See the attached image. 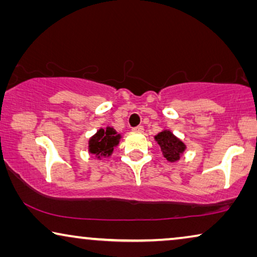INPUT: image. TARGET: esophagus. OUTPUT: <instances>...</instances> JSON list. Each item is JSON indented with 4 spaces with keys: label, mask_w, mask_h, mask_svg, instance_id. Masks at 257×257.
<instances>
[{
    "label": "esophagus",
    "mask_w": 257,
    "mask_h": 257,
    "mask_svg": "<svg viewBox=\"0 0 257 257\" xmlns=\"http://www.w3.org/2000/svg\"><path fill=\"white\" fill-rule=\"evenodd\" d=\"M133 131H136V132H143V131H144V126H142V125L136 126V127H133Z\"/></svg>",
    "instance_id": "obj_1"
}]
</instances>
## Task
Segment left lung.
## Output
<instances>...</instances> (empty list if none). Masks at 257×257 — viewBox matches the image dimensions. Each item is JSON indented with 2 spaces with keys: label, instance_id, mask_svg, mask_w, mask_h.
Returning a JSON list of instances; mask_svg holds the SVG:
<instances>
[{
  "label": "left lung",
  "instance_id": "1",
  "mask_svg": "<svg viewBox=\"0 0 257 257\" xmlns=\"http://www.w3.org/2000/svg\"><path fill=\"white\" fill-rule=\"evenodd\" d=\"M156 139L161 147V151H163V156L168 161L178 160L180 158L181 153L185 151L184 143L180 142L170 131L160 132L156 137Z\"/></svg>",
  "mask_w": 257,
  "mask_h": 257
}]
</instances>
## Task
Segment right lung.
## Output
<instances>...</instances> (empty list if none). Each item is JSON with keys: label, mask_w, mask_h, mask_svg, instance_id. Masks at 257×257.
Instances as JSON below:
<instances>
[{"label": "right lung", "mask_w": 257, "mask_h": 257, "mask_svg": "<svg viewBox=\"0 0 257 257\" xmlns=\"http://www.w3.org/2000/svg\"><path fill=\"white\" fill-rule=\"evenodd\" d=\"M120 136H117V133L113 128L107 127L106 130L100 128L94 135L89 142L90 152L96 154L98 158L110 156L113 151V147L117 145Z\"/></svg>", "instance_id": "add662e5"}]
</instances>
